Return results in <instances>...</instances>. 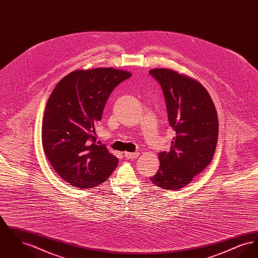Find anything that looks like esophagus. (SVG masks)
I'll use <instances>...</instances> for the list:
<instances>
[{
    "mask_svg": "<svg viewBox=\"0 0 258 258\" xmlns=\"http://www.w3.org/2000/svg\"><path fill=\"white\" fill-rule=\"evenodd\" d=\"M138 156H139V153H138V152H135V153L125 152V153H124V158H126V159H128V160L136 159Z\"/></svg>",
    "mask_w": 258,
    "mask_h": 258,
    "instance_id": "obj_1",
    "label": "esophagus"
}]
</instances>
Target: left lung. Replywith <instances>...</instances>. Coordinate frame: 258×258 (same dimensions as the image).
<instances>
[{
	"mask_svg": "<svg viewBox=\"0 0 258 258\" xmlns=\"http://www.w3.org/2000/svg\"><path fill=\"white\" fill-rule=\"evenodd\" d=\"M149 74L161 87L175 132L170 151L159 154L160 169L150 181L164 189H180L212 161L219 136L217 111L205 88L196 80L167 69Z\"/></svg>",
	"mask_w": 258,
	"mask_h": 258,
	"instance_id": "1",
	"label": "left lung"
}]
</instances>
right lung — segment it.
Returning <instances> with one entry per match:
<instances>
[{
    "label": "right lung",
    "mask_w": 258,
    "mask_h": 258,
    "mask_svg": "<svg viewBox=\"0 0 258 258\" xmlns=\"http://www.w3.org/2000/svg\"><path fill=\"white\" fill-rule=\"evenodd\" d=\"M132 74L112 68L75 71L55 87L42 122V145L52 167L69 184L90 188L102 184L118 164L96 125L111 93Z\"/></svg>",
    "instance_id": "1"
}]
</instances>
